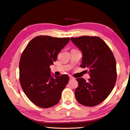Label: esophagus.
<instances>
[{"instance_id":"obj_1","label":"esophagus","mask_w":130,"mask_h":130,"mask_svg":"<svg viewBox=\"0 0 130 130\" xmlns=\"http://www.w3.org/2000/svg\"><path fill=\"white\" fill-rule=\"evenodd\" d=\"M69 77H70V80H74V79H75L73 76H69Z\"/></svg>"}]
</instances>
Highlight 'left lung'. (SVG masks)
<instances>
[{
	"label": "left lung",
	"instance_id": "1",
	"mask_svg": "<svg viewBox=\"0 0 130 130\" xmlns=\"http://www.w3.org/2000/svg\"><path fill=\"white\" fill-rule=\"evenodd\" d=\"M70 39L82 52L80 67L88 69L91 77L88 81L83 78L76 79L78 86L75 90L76 99L85 106H95L106 99L115 87L117 78L115 57L98 37L85 36Z\"/></svg>",
	"mask_w": 130,
	"mask_h": 130
}]
</instances>
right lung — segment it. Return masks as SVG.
<instances>
[{
  "instance_id": "obj_1",
  "label": "right lung",
  "mask_w": 130,
  "mask_h": 130,
  "mask_svg": "<svg viewBox=\"0 0 130 130\" xmlns=\"http://www.w3.org/2000/svg\"><path fill=\"white\" fill-rule=\"evenodd\" d=\"M69 40V37L39 36L32 39L22 52L19 81L24 93L37 106L47 108L60 102L69 77L67 74L53 77L50 66Z\"/></svg>"
}]
</instances>
